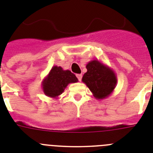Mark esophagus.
<instances>
[{
    "instance_id": "obj_1",
    "label": "esophagus",
    "mask_w": 153,
    "mask_h": 153,
    "mask_svg": "<svg viewBox=\"0 0 153 153\" xmlns=\"http://www.w3.org/2000/svg\"><path fill=\"white\" fill-rule=\"evenodd\" d=\"M76 76H77V78H78V79H79V81L82 80V74H76Z\"/></svg>"
}]
</instances>
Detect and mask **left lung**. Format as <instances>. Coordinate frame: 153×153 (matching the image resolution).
Returning <instances> with one entry per match:
<instances>
[{"label":"left lung","mask_w":153,"mask_h":153,"mask_svg":"<svg viewBox=\"0 0 153 153\" xmlns=\"http://www.w3.org/2000/svg\"><path fill=\"white\" fill-rule=\"evenodd\" d=\"M87 71L82 77V82L87 85L97 100L108 97L114 91L117 77L115 71L99 60L94 59L86 64Z\"/></svg>","instance_id":"8db88e82"}]
</instances>
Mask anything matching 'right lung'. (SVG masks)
Here are the masks:
<instances>
[{"label":"right lung","instance_id":"right-lung-1","mask_svg":"<svg viewBox=\"0 0 153 153\" xmlns=\"http://www.w3.org/2000/svg\"><path fill=\"white\" fill-rule=\"evenodd\" d=\"M78 79L69 70L53 66L47 76L42 82V90L47 97L57 99L70 83H75Z\"/></svg>","mask_w":153,"mask_h":153}]
</instances>
